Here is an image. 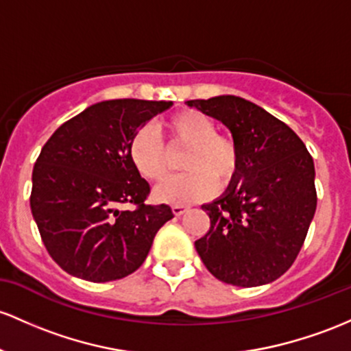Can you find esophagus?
Segmentation results:
<instances>
[{
	"label": "esophagus",
	"mask_w": 351,
	"mask_h": 351,
	"mask_svg": "<svg viewBox=\"0 0 351 351\" xmlns=\"http://www.w3.org/2000/svg\"><path fill=\"white\" fill-rule=\"evenodd\" d=\"M171 210H173V213L176 215V217H180V215H183L184 211L188 210V208H186V206H183V205H173Z\"/></svg>",
	"instance_id": "esophagus-1"
}]
</instances>
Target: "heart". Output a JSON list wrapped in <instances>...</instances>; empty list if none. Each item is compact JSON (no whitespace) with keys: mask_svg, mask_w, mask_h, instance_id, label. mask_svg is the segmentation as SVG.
Returning a JSON list of instances; mask_svg holds the SVG:
<instances>
[{"mask_svg":"<svg viewBox=\"0 0 351 351\" xmlns=\"http://www.w3.org/2000/svg\"><path fill=\"white\" fill-rule=\"evenodd\" d=\"M171 149L184 146L180 165L184 171L168 178L156 190L158 199L188 205L206 198L218 186L234 178L240 165V149L228 134L217 132L210 117L196 110H183L163 121ZM128 158L138 175L148 182H161L169 168V152L153 130L143 128L133 134Z\"/></svg>","mask_w":351,"mask_h":351,"instance_id":"b5f03b06","label":"heart"}]
</instances>
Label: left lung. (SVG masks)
Listing matches in <instances>:
<instances>
[{
    "mask_svg": "<svg viewBox=\"0 0 351 351\" xmlns=\"http://www.w3.org/2000/svg\"><path fill=\"white\" fill-rule=\"evenodd\" d=\"M186 105L219 119L240 149L226 193L202 206L210 228L195 241L196 252L219 282H275L298 256L317 210L313 158L290 126L240 96Z\"/></svg>",
    "mask_w": 351,
    "mask_h": 351,
    "instance_id": "8db88e82",
    "label": "left lung"
}]
</instances>
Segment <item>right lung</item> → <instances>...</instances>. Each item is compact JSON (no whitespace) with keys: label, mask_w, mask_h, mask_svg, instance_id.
I'll use <instances>...</instances> for the list:
<instances>
[{"label":"right lung","mask_w":351,"mask_h":351,"mask_svg":"<svg viewBox=\"0 0 351 351\" xmlns=\"http://www.w3.org/2000/svg\"><path fill=\"white\" fill-rule=\"evenodd\" d=\"M171 101L110 99L68 119L41 148L29 205L49 256L95 283L132 275L158 230L173 218L148 205L149 184L128 158L130 140ZM119 204H133L119 210Z\"/></svg>","instance_id":"obj_1"}]
</instances>
